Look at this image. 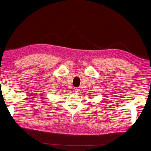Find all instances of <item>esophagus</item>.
<instances>
[{
    "mask_svg": "<svg viewBox=\"0 0 151 151\" xmlns=\"http://www.w3.org/2000/svg\"><path fill=\"white\" fill-rule=\"evenodd\" d=\"M73 91H74V93L75 94H78L79 93V89H77L76 88H74V89H73Z\"/></svg>",
    "mask_w": 151,
    "mask_h": 151,
    "instance_id": "esophagus-1",
    "label": "esophagus"
}]
</instances>
